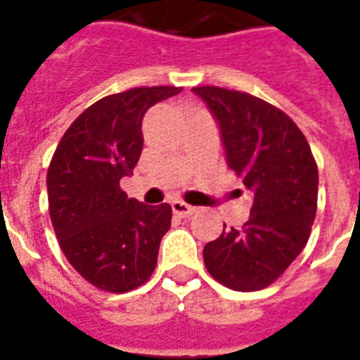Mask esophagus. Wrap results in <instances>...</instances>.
Segmentation results:
<instances>
[{
	"mask_svg": "<svg viewBox=\"0 0 360 360\" xmlns=\"http://www.w3.org/2000/svg\"><path fill=\"white\" fill-rule=\"evenodd\" d=\"M172 212H174L176 216L186 218V216H191L193 212H195V207H191V205H188V202H184V201H174L172 202Z\"/></svg>",
	"mask_w": 360,
	"mask_h": 360,
	"instance_id": "obj_1",
	"label": "esophagus"
}]
</instances>
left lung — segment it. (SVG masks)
<instances>
[{
  "label": "left lung",
  "instance_id": "obj_1",
  "mask_svg": "<svg viewBox=\"0 0 360 360\" xmlns=\"http://www.w3.org/2000/svg\"><path fill=\"white\" fill-rule=\"evenodd\" d=\"M193 93L220 125L229 169L254 191L243 228L207 243L202 260L231 290H262L279 279L309 239L317 214V163L298 125L266 100L214 85L193 87Z\"/></svg>",
  "mask_w": 360,
  "mask_h": 360
}]
</instances>
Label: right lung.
<instances>
[{
    "label": "right lung",
    "mask_w": 360,
    "mask_h": 360,
    "mask_svg": "<svg viewBox=\"0 0 360 360\" xmlns=\"http://www.w3.org/2000/svg\"><path fill=\"white\" fill-rule=\"evenodd\" d=\"M180 91L136 87L100 98L68 127L51 159L47 197L56 239L75 271L100 290L129 292L158 266L172 209L129 199L119 180L139 163L144 113Z\"/></svg>",
    "instance_id": "1"
}]
</instances>
